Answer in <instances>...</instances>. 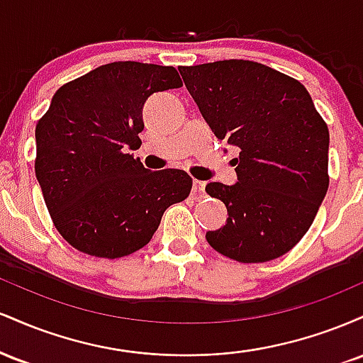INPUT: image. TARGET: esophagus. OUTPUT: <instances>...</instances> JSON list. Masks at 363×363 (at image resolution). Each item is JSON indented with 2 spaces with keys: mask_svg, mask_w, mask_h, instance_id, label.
Returning <instances> with one entry per match:
<instances>
[{
  "mask_svg": "<svg viewBox=\"0 0 363 363\" xmlns=\"http://www.w3.org/2000/svg\"><path fill=\"white\" fill-rule=\"evenodd\" d=\"M205 182L201 181H194L193 182V194L196 196V198H203L205 196Z\"/></svg>",
  "mask_w": 363,
  "mask_h": 363,
  "instance_id": "34e87169",
  "label": "esophagus"
}]
</instances>
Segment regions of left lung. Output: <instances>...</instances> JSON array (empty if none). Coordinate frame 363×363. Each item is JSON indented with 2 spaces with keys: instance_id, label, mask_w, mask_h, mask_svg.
<instances>
[{
  "instance_id": "obj_1",
  "label": "left lung",
  "mask_w": 363,
  "mask_h": 363,
  "mask_svg": "<svg viewBox=\"0 0 363 363\" xmlns=\"http://www.w3.org/2000/svg\"><path fill=\"white\" fill-rule=\"evenodd\" d=\"M179 72L216 138L239 148L237 184L206 186L228 211L222 228L206 232L208 244L239 262L277 259L306 235L326 196L328 124L301 82L261 62Z\"/></svg>"
}]
</instances>
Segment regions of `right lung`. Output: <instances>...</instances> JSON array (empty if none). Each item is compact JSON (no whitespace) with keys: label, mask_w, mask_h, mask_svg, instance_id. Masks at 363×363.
I'll use <instances>...</instances> for the list:
<instances>
[{"label":"right lung","mask_w":363,"mask_h":363,"mask_svg":"<svg viewBox=\"0 0 363 363\" xmlns=\"http://www.w3.org/2000/svg\"><path fill=\"white\" fill-rule=\"evenodd\" d=\"M182 86L174 66L118 61L54 94L35 126V176L54 227L77 251L128 256L145 247L170 205L184 201V170L145 169L141 109L155 91Z\"/></svg>","instance_id":"add662e5"}]
</instances>
